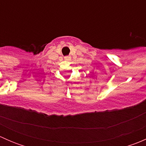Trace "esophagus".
<instances>
[{
	"label": "esophagus",
	"mask_w": 146,
	"mask_h": 146,
	"mask_svg": "<svg viewBox=\"0 0 146 146\" xmlns=\"http://www.w3.org/2000/svg\"><path fill=\"white\" fill-rule=\"evenodd\" d=\"M70 58H71V57H70V56H68L65 57L64 59L66 60V61H69V60H70Z\"/></svg>",
	"instance_id": "obj_1"
}]
</instances>
